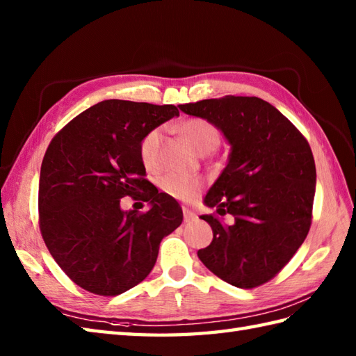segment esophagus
<instances>
[{
    "label": "esophagus",
    "instance_id": "34e87169",
    "mask_svg": "<svg viewBox=\"0 0 356 356\" xmlns=\"http://www.w3.org/2000/svg\"><path fill=\"white\" fill-rule=\"evenodd\" d=\"M194 218H195L194 211L188 209V208H184V220L185 222H191V220H194Z\"/></svg>",
    "mask_w": 356,
    "mask_h": 356
}]
</instances>
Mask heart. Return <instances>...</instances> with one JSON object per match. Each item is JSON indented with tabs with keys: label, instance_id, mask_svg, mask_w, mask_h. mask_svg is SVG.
<instances>
[{
	"label": "heart",
	"instance_id": "b5f03b06",
	"mask_svg": "<svg viewBox=\"0 0 356 356\" xmlns=\"http://www.w3.org/2000/svg\"><path fill=\"white\" fill-rule=\"evenodd\" d=\"M179 133L182 138L188 142L194 151L197 153H209L218 147L220 143V130L208 119L203 118H190L185 119L182 124L179 125ZM159 139H161V128H153L149 130L139 143V154L143 165L149 168L154 163V154ZM202 180L195 177L180 176V174H166L161 179V188L170 194L171 197L190 202L202 190Z\"/></svg>",
	"mask_w": 356,
	"mask_h": 356
}]
</instances>
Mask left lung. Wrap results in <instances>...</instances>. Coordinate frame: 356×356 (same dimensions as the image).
<instances>
[{
	"label": "left lung",
	"mask_w": 356,
	"mask_h": 356,
	"mask_svg": "<svg viewBox=\"0 0 356 356\" xmlns=\"http://www.w3.org/2000/svg\"><path fill=\"white\" fill-rule=\"evenodd\" d=\"M208 119L231 143L229 162L211 186L202 218L213 241L199 259L241 289L268 283L303 245L312 223L316 171L306 138L274 105L255 96H223L179 105ZM231 213L234 225L221 217Z\"/></svg>",
	"instance_id": "left-lung-1"
}]
</instances>
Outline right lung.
<instances>
[{
	"instance_id": "add662e5",
	"label": "right lung",
	"mask_w": 356,
	"mask_h": 356,
	"mask_svg": "<svg viewBox=\"0 0 356 356\" xmlns=\"http://www.w3.org/2000/svg\"><path fill=\"white\" fill-rule=\"evenodd\" d=\"M174 116V105L108 99L51 139L40 174V229L59 268L82 289L115 297L139 284L162 238L182 223V208L148 182L139 154L143 136ZM125 195L150 209L122 211Z\"/></svg>"
}]
</instances>
